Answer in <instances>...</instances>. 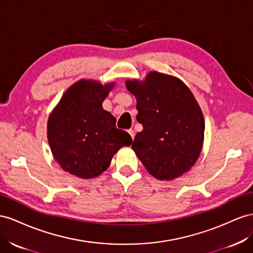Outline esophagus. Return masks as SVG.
Segmentation results:
<instances>
[{
  "instance_id": "1",
  "label": "esophagus",
  "mask_w": 253,
  "mask_h": 253,
  "mask_svg": "<svg viewBox=\"0 0 253 253\" xmlns=\"http://www.w3.org/2000/svg\"><path fill=\"white\" fill-rule=\"evenodd\" d=\"M128 132H129V134H130L131 138L133 139V138H134V130H132V129H129Z\"/></svg>"
}]
</instances>
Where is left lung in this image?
<instances>
[{"mask_svg": "<svg viewBox=\"0 0 253 253\" xmlns=\"http://www.w3.org/2000/svg\"><path fill=\"white\" fill-rule=\"evenodd\" d=\"M136 98V120L143 130L131 148L150 175L174 180L197 161L204 143L205 120L193 93L179 78L150 72L145 81H127Z\"/></svg>", "mask_w": 253, "mask_h": 253, "instance_id": "left-lung-1", "label": "left lung"}]
</instances>
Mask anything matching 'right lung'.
I'll return each mask as SVG.
<instances>
[{
	"instance_id": "right-lung-1",
	"label": "right lung",
	"mask_w": 253,
	"mask_h": 253,
	"mask_svg": "<svg viewBox=\"0 0 253 253\" xmlns=\"http://www.w3.org/2000/svg\"><path fill=\"white\" fill-rule=\"evenodd\" d=\"M114 84L79 81L66 91L50 113L47 140L63 170L83 179L97 177L123 146L131 145L128 132L118 129L117 120L103 109Z\"/></svg>"
}]
</instances>
